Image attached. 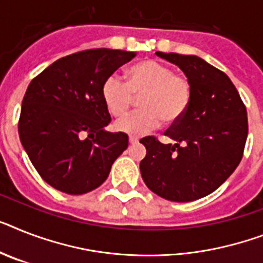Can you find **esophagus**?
<instances>
[{"label": "esophagus", "mask_w": 263, "mask_h": 263, "mask_svg": "<svg viewBox=\"0 0 263 263\" xmlns=\"http://www.w3.org/2000/svg\"><path fill=\"white\" fill-rule=\"evenodd\" d=\"M129 142L130 144H137L138 142V138L136 136H130L129 137Z\"/></svg>", "instance_id": "1"}]
</instances>
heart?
I'll use <instances>...</instances> for the list:
<instances>
[{
    "label": "heart",
    "instance_id": "b5f03b06",
    "mask_svg": "<svg viewBox=\"0 0 263 263\" xmlns=\"http://www.w3.org/2000/svg\"><path fill=\"white\" fill-rule=\"evenodd\" d=\"M126 83L117 75H110L102 84V99L114 118L126 116L140 97V111L119 121L116 127L123 133L144 134L157 127L177 122L185 114L192 101L194 86L186 75L155 59H145L125 71Z\"/></svg>",
    "mask_w": 263,
    "mask_h": 263
}]
</instances>
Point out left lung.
Segmentation results:
<instances>
[{
  "label": "left lung",
  "instance_id": "1",
  "mask_svg": "<svg viewBox=\"0 0 263 263\" xmlns=\"http://www.w3.org/2000/svg\"><path fill=\"white\" fill-rule=\"evenodd\" d=\"M183 69L194 86L181 118L165 130L175 144L141 138L146 156L141 176L152 192L171 201H194L212 194L243 157L249 123L239 92L223 71L192 55L156 52Z\"/></svg>",
  "mask_w": 263,
  "mask_h": 263
}]
</instances>
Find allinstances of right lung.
Wrapping results in <instances>:
<instances>
[{"label": "right lung", "mask_w": 263, "mask_h": 263, "mask_svg": "<svg viewBox=\"0 0 263 263\" xmlns=\"http://www.w3.org/2000/svg\"><path fill=\"white\" fill-rule=\"evenodd\" d=\"M134 52L94 48L59 59L34 77L24 95L18 134L30 162L45 183L83 195L107 179L126 151L127 134L108 133L111 122L102 84Z\"/></svg>", "instance_id": "add662e5"}]
</instances>
